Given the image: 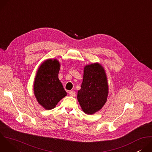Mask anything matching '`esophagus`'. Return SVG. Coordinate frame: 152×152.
<instances>
[{
    "instance_id": "esophagus-1",
    "label": "esophagus",
    "mask_w": 152,
    "mask_h": 152,
    "mask_svg": "<svg viewBox=\"0 0 152 152\" xmlns=\"http://www.w3.org/2000/svg\"><path fill=\"white\" fill-rule=\"evenodd\" d=\"M69 94L70 96L75 97L76 96V93L75 91H69Z\"/></svg>"
}]
</instances>
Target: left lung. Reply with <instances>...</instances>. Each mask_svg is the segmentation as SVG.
<instances>
[{"label": "left lung", "mask_w": 152, "mask_h": 152, "mask_svg": "<svg viewBox=\"0 0 152 152\" xmlns=\"http://www.w3.org/2000/svg\"><path fill=\"white\" fill-rule=\"evenodd\" d=\"M107 95V80L103 66L98 62L86 65L77 96L82 111L86 114L99 111L106 102Z\"/></svg>", "instance_id": "left-lung-1"}]
</instances>
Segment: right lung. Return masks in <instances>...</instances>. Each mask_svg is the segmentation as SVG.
I'll return each mask as SVG.
<instances>
[{"mask_svg": "<svg viewBox=\"0 0 152 152\" xmlns=\"http://www.w3.org/2000/svg\"><path fill=\"white\" fill-rule=\"evenodd\" d=\"M60 63L55 59H49L39 67L35 77L34 91L37 102L45 110L55 107L58 103L67 96L58 78Z\"/></svg>", "mask_w": 152, "mask_h": 152, "instance_id": "obj_1", "label": "right lung"}]
</instances>
